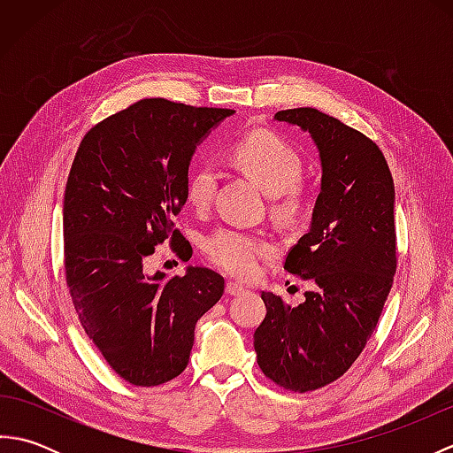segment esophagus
<instances>
[{
	"instance_id": "obj_1",
	"label": "esophagus",
	"mask_w": 453,
	"mask_h": 453,
	"mask_svg": "<svg viewBox=\"0 0 453 453\" xmlns=\"http://www.w3.org/2000/svg\"><path fill=\"white\" fill-rule=\"evenodd\" d=\"M226 294L227 296H243L247 294L245 288L242 284H235V282H227L226 284Z\"/></svg>"
}]
</instances>
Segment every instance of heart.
Here are the masks:
<instances>
[{"instance_id": "obj_1", "label": "heart", "mask_w": 453, "mask_h": 453, "mask_svg": "<svg viewBox=\"0 0 453 453\" xmlns=\"http://www.w3.org/2000/svg\"><path fill=\"white\" fill-rule=\"evenodd\" d=\"M232 159L251 175L268 195H274L278 208L292 211L297 206V179L302 175V157L290 143L268 130H257L239 138ZM218 188V169L210 161L192 165L185 192L198 210L210 206ZM204 253L210 263L239 280H251L261 273V265L274 253V245L263 234L242 227H219L204 239Z\"/></svg>"}]
</instances>
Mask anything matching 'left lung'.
Returning a JSON list of instances; mask_svg holds the SVG:
<instances>
[{
    "mask_svg": "<svg viewBox=\"0 0 453 453\" xmlns=\"http://www.w3.org/2000/svg\"><path fill=\"white\" fill-rule=\"evenodd\" d=\"M310 132L321 159V192L310 232L284 268L311 282L305 302L286 305L263 292L257 362L284 389L325 388L350 368L378 325L397 268L395 187L388 161L362 132L311 107L274 114Z\"/></svg>",
    "mask_w": 453,
    "mask_h": 453,
    "instance_id": "8db88e82",
    "label": "left lung"
}]
</instances>
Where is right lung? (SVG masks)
Returning a JSON list of instances; mask_svg holds the SVG:
<instances>
[{
    "instance_id": "add662e5",
    "label": "right lung",
    "mask_w": 453,
    "mask_h": 453,
    "mask_svg": "<svg viewBox=\"0 0 453 453\" xmlns=\"http://www.w3.org/2000/svg\"><path fill=\"white\" fill-rule=\"evenodd\" d=\"M232 109L142 99L85 134L64 195L65 282L81 326L132 386L153 388L187 368L196 321L224 294L204 266L148 274L156 245L188 242L173 218L187 202L196 146Z\"/></svg>"
}]
</instances>
